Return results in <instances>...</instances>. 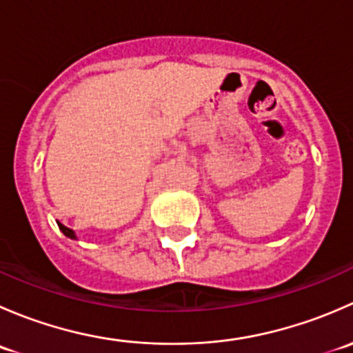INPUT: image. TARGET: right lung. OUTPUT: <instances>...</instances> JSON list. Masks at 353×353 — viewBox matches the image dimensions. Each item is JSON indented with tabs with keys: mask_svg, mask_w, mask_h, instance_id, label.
<instances>
[{
	"mask_svg": "<svg viewBox=\"0 0 353 353\" xmlns=\"http://www.w3.org/2000/svg\"><path fill=\"white\" fill-rule=\"evenodd\" d=\"M58 225H59V229H61V232L65 234L66 237H71V239H74V232H73V230L68 229V227H65V225H63V223H59V222H58Z\"/></svg>",
	"mask_w": 353,
	"mask_h": 353,
	"instance_id": "add662e5",
	"label": "right lung"
}]
</instances>
